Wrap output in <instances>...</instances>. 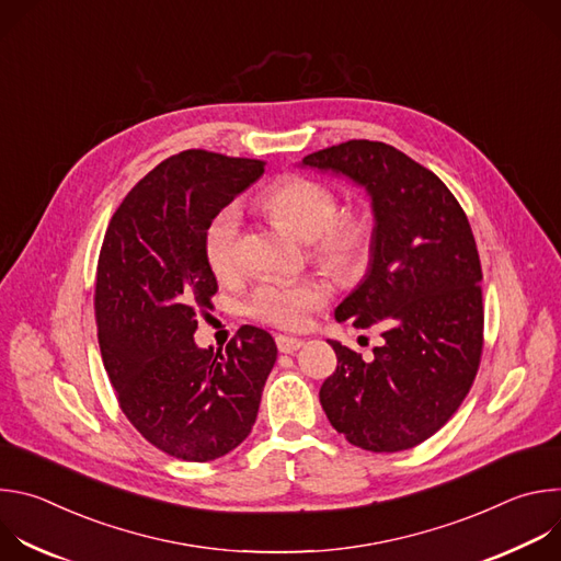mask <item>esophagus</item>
Here are the masks:
<instances>
[{"mask_svg": "<svg viewBox=\"0 0 561 561\" xmlns=\"http://www.w3.org/2000/svg\"><path fill=\"white\" fill-rule=\"evenodd\" d=\"M275 342H277L279 353H295V351H299V348L304 346V342H301V340H297V337H288V335H277V337H275Z\"/></svg>", "mask_w": 561, "mask_h": 561, "instance_id": "esophagus-1", "label": "esophagus"}]
</instances>
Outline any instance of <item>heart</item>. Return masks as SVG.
Masks as SVG:
<instances>
[{
	"mask_svg": "<svg viewBox=\"0 0 561 561\" xmlns=\"http://www.w3.org/2000/svg\"><path fill=\"white\" fill-rule=\"evenodd\" d=\"M260 204L310 242L314 262L335 273H353L370 255V217L362 210H340V195L329 184L290 175L268 186ZM204 257L219 279H232L242 271V210L234 204L219 208L208 221ZM331 290L322 277L266 279L251 293L247 310L262 324L301 331L310 314L327 306Z\"/></svg>",
	"mask_w": 561,
	"mask_h": 561,
	"instance_id": "obj_1",
	"label": "heart"
}]
</instances>
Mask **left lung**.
<instances>
[{"label":"left lung","mask_w":561,"mask_h":561,"mask_svg":"<svg viewBox=\"0 0 561 561\" xmlns=\"http://www.w3.org/2000/svg\"><path fill=\"white\" fill-rule=\"evenodd\" d=\"M301 167L366 188L370 262L335 319L383 327L373 362L329 340L337 368L319 402L353 446L413 448L453 417L482 359V264L468 217L435 173L383 141L351 139L306 154Z\"/></svg>","instance_id":"obj_1"}]
</instances>
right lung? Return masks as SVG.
<instances>
[{"label": "right lung", "instance_id": "add662e5", "mask_svg": "<svg viewBox=\"0 0 561 561\" xmlns=\"http://www.w3.org/2000/svg\"><path fill=\"white\" fill-rule=\"evenodd\" d=\"M262 173L260 159L184 150L133 186L104 234L95 284L104 368L141 437L184 461H213L249 437L277 359L275 340L255 327L217 353L193 340L217 293L204 230Z\"/></svg>", "mask_w": 561, "mask_h": 561}]
</instances>
